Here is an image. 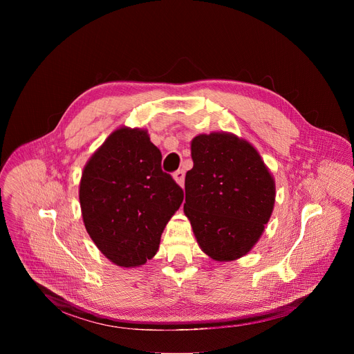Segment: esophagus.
Returning <instances> with one entry per match:
<instances>
[{"instance_id": "34e87169", "label": "esophagus", "mask_w": 354, "mask_h": 354, "mask_svg": "<svg viewBox=\"0 0 354 354\" xmlns=\"http://www.w3.org/2000/svg\"><path fill=\"white\" fill-rule=\"evenodd\" d=\"M174 179H175V182H176L179 186H183V183H185V171H182V169L176 171V172L174 174Z\"/></svg>"}]
</instances>
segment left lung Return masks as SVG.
I'll list each match as a JSON object with an SVG mask.
<instances>
[{"mask_svg": "<svg viewBox=\"0 0 354 354\" xmlns=\"http://www.w3.org/2000/svg\"><path fill=\"white\" fill-rule=\"evenodd\" d=\"M183 205L200 249L217 262L245 257L269 223L276 183L258 149L232 133L198 134L190 142Z\"/></svg>", "mask_w": 354, "mask_h": 354, "instance_id": "left-lung-1", "label": "left lung"}]
</instances>
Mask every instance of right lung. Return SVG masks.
<instances>
[{"label": "right lung", "mask_w": 354, "mask_h": 354, "mask_svg": "<svg viewBox=\"0 0 354 354\" xmlns=\"http://www.w3.org/2000/svg\"><path fill=\"white\" fill-rule=\"evenodd\" d=\"M161 151L145 129L119 127L84 167L80 205L86 232L120 268L153 259L180 207L183 190L161 169Z\"/></svg>", "instance_id": "right-lung-1"}]
</instances>
